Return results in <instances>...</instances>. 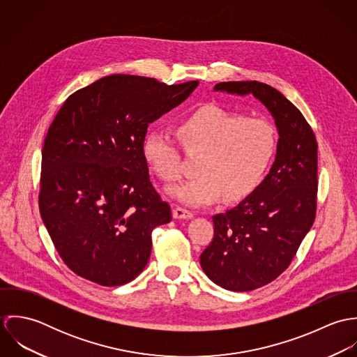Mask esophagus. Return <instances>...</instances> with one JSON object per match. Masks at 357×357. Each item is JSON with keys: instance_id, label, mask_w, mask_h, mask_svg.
Returning <instances> with one entry per match:
<instances>
[{"instance_id": "34e87169", "label": "esophagus", "mask_w": 357, "mask_h": 357, "mask_svg": "<svg viewBox=\"0 0 357 357\" xmlns=\"http://www.w3.org/2000/svg\"><path fill=\"white\" fill-rule=\"evenodd\" d=\"M173 217H174V218H178V220H181V218H192V217H194V213L190 211V210H187V208H183V207H174V210H173Z\"/></svg>"}]
</instances>
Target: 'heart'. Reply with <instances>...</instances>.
Here are the masks:
<instances>
[{"mask_svg": "<svg viewBox=\"0 0 357 357\" xmlns=\"http://www.w3.org/2000/svg\"><path fill=\"white\" fill-rule=\"evenodd\" d=\"M183 149L201 155L198 176L169 188L187 206L215 204L225 197L241 201L262 184L278 151L276 126L266 118H250L217 104H206L177 122ZM143 158L166 183L180 178L177 143L162 130H150L142 144Z\"/></svg>", "mask_w": 357, "mask_h": 357, "instance_id": "1", "label": "heart"}]
</instances>
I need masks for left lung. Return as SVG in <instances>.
Listing matches in <instances>:
<instances>
[{
  "mask_svg": "<svg viewBox=\"0 0 357 357\" xmlns=\"http://www.w3.org/2000/svg\"><path fill=\"white\" fill-rule=\"evenodd\" d=\"M214 91L262 102L279 132L276 159L252 195L213 215L214 236L201 255L207 278L231 291L275 280L291 264L316 217L317 142L301 111L257 81L220 82Z\"/></svg>",
  "mask_w": 357,
  "mask_h": 357,
  "instance_id": "left-lung-1",
  "label": "left lung"
}]
</instances>
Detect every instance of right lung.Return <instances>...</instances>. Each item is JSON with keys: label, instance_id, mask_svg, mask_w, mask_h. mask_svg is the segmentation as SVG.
<instances>
[{"label": "right lung", "instance_id": "obj_1", "mask_svg": "<svg viewBox=\"0 0 357 357\" xmlns=\"http://www.w3.org/2000/svg\"><path fill=\"white\" fill-rule=\"evenodd\" d=\"M198 84L108 75L74 92L56 114L38 204L57 253L78 276L114 287L147 265L151 232L172 221V211L150 181L143 139Z\"/></svg>", "mask_w": 357, "mask_h": 357}]
</instances>
